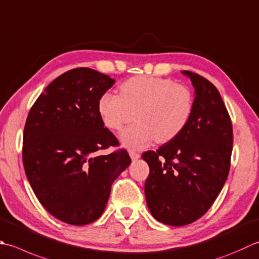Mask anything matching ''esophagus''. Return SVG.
<instances>
[{
	"mask_svg": "<svg viewBox=\"0 0 259 259\" xmlns=\"http://www.w3.org/2000/svg\"><path fill=\"white\" fill-rule=\"evenodd\" d=\"M129 155H130L131 159H133V160H137V159L140 158V154L136 153V151H129Z\"/></svg>",
	"mask_w": 259,
	"mask_h": 259,
	"instance_id": "obj_1",
	"label": "esophagus"
}]
</instances>
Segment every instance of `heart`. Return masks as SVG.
Returning <instances> with one entry per match:
<instances>
[{"mask_svg":"<svg viewBox=\"0 0 259 259\" xmlns=\"http://www.w3.org/2000/svg\"><path fill=\"white\" fill-rule=\"evenodd\" d=\"M99 113L108 128L119 131L136 111L137 122L121 134L128 148L139 149L155 140L167 143L179 136L191 118L193 96L184 85L155 76H135L120 85V94L106 92Z\"/></svg>","mask_w":259,"mask_h":259,"instance_id":"heart-1","label":"heart"}]
</instances>
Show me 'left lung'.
Instances as JSON below:
<instances>
[{
	"mask_svg": "<svg viewBox=\"0 0 259 259\" xmlns=\"http://www.w3.org/2000/svg\"><path fill=\"white\" fill-rule=\"evenodd\" d=\"M182 74L194 88L189 122L174 139L141 156L150 170L145 183L150 213L175 227L192 224L210 209L227 181L232 151L231 120L219 91L200 75Z\"/></svg>",
	"mask_w": 259,
	"mask_h": 259,
	"instance_id": "1",
	"label": "left lung"
}]
</instances>
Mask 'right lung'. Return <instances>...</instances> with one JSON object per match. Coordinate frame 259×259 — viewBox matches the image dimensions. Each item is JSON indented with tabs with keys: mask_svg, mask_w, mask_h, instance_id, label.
<instances>
[{
	"mask_svg": "<svg viewBox=\"0 0 259 259\" xmlns=\"http://www.w3.org/2000/svg\"><path fill=\"white\" fill-rule=\"evenodd\" d=\"M114 82L92 68L68 70L40 94L24 125L27 179L45 209L68 225L98 220L111 185L131 163L124 149L98 155L119 145L98 109Z\"/></svg>",
	"mask_w": 259,
	"mask_h": 259,
	"instance_id": "add662e5",
	"label": "right lung"
}]
</instances>
